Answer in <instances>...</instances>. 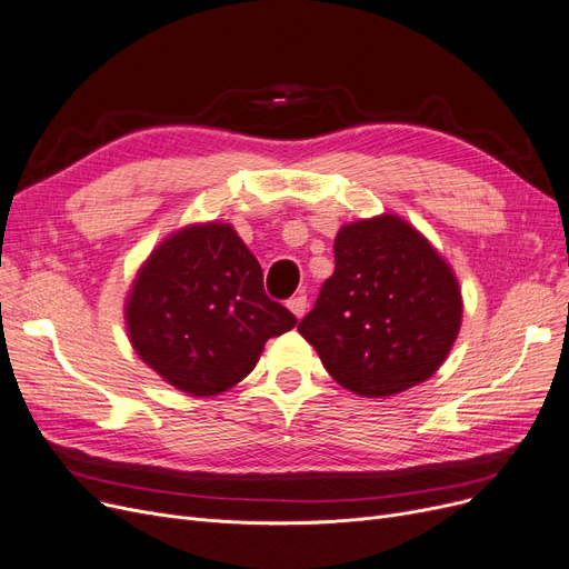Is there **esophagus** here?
<instances>
[{"label": "esophagus", "mask_w": 569, "mask_h": 569, "mask_svg": "<svg viewBox=\"0 0 569 569\" xmlns=\"http://www.w3.org/2000/svg\"><path fill=\"white\" fill-rule=\"evenodd\" d=\"M287 308L293 312V317H297V320H301V317L306 315V310H308V299L303 297H293L289 303H287Z\"/></svg>", "instance_id": "obj_1"}]
</instances>
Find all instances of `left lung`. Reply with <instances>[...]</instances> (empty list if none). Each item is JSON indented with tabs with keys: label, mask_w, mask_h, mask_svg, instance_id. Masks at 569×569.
Masks as SVG:
<instances>
[{
	"label": "left lung",
	"mask_w": 569,
	"mask_h": 569,
	"mask_svg": "<svg viewBox=\"0 0 569 569\" xmlns=\"http://www.w3.org/2000/svg\"><path fill=\"white\" fill-rule=\"evenodd\" d=\"M333 276L299 333L359 397H392L435 376L462 325L456 272L397 214L352 221L333 240Z\"/></svg>",
	"instance_id": "obj_1"
}]
</instances>
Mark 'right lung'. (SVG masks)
<instances>
[{
    "label": "right lung",
    "mask_w": 569,
    "mask_h": 569,
    "mask_svg": "<svg viewBox=\"0 0 569 569\" xmlns=\"http://www.w3.org/2000/svg\"><path fill=\"white\" fill-rule=\"evenodd\" d=\"M134 352L172 388L214 397L257 367L268 338L297 325L263 291L257 257L231 223H191L138 270L126 301Z\"/></svg>",
    "instance_id": "add662e5"
}]
</instances>
